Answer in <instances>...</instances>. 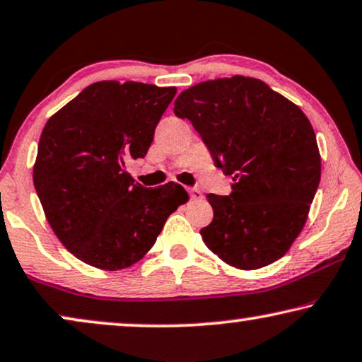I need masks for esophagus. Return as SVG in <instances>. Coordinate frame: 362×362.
<instances>
[{"mask_svg":"<svg viewBox=\"0 0 362 362\" xmlns=\"http://www.w3.org/2000/svg\"><path fill=\"white\" fill-rule=\"evenodd\" d=\"M188 193H190V198H193V200H200V198L203 197L202 192L198 190V188H188Z\"/></svg>","mask_w":362,"mask_h":362,"instance_id":"1","label":"esophagus"}]
</instances>
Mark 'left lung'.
Wrapping results in <instances>:
<instances>
[{"instance_id": "obj_1", "label": "left lung", "mask_w": 362, "mask_h": 362, "mask_svg": "<svg viewBox=\"0 0 362 362\" xmlns=\"http://www.w3.org/2000/svg\"><path fill=\"white\" fill-rule=\"evenodd\" d=\"M174 113L190 119L233 192L208 193L213 221L202 228L210 251L252 271L281 259L303 230L322 159L303 111L264 81L218 78L182 91Z\"/></svg>"}]
</instances>
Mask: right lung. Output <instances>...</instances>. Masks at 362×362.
Here are the masks:
<instances>
[{"label": "right lung", "mask_w": 362, "mask_h": 362, "mask_svg": "<svg viewBox=\"0 0 362 362\" xmlns=\"http://www.w3.org/2000/svg\"><path fill=\"white\" fill-rule=\"evenodd\" d=\"M175 93V86L96 81L44 126L35 192L55 236L88 266H132L187 203L179 183L146 188L126 170L129 159L147 154Z\"/></svg>", "instance_id": "right-lung-1"}]
</instances>
